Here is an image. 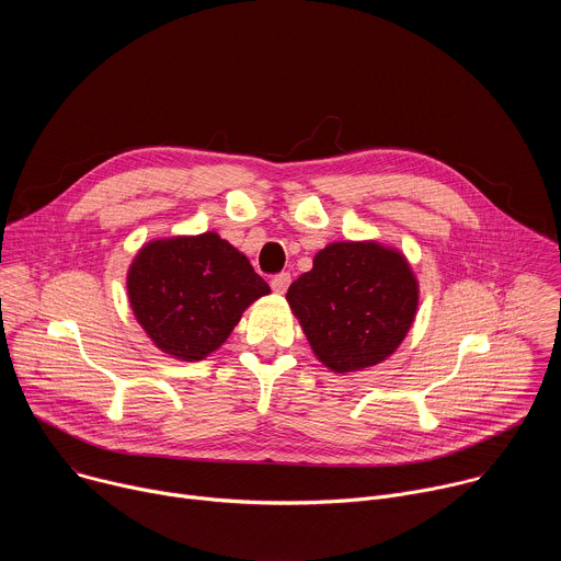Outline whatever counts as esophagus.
I'll return each mask as SVG.
<instances>
[{"mask_svg": "<svg viewBox=\"0 0 561 561\" xmlns=\"http://www.w3.org/2000/svg\"><path fill=\"white\" fill-rule=\"evenodd\" d=\"M288 286H290V273H279L271 279V288L279 295H284L288 290Z\"/></svg>", "mask_w": 561, "mask_h": 561, "instance_id": "1", "label": "esophagus"}]
</instances>
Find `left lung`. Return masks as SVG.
<instances>
[{
	"label": "left lung",
	"mask_w": 561,
	"mask_h": 561,
	"mask_svg": "<svg viewBox=\"0 0 561 561\" xmlns=\"http://www.w3.org/2000/svg\"><path fill=\"white\" fill-rule=\"evenodd\" d=\"M288 306L314 353L333 373L381 364L409 335L420 304L417 277L397 249L333 242L297 277Z\"/></svg>",
	"instance_id": "1"
}]
</instances>
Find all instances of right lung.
I'll use <instances>...</instances> for the list:
<instances>
[{
  "instance_id": "1",
  "label": "right lung",
  "mask_w": 561,
  "mask_h": 561,
  "mask_svg": "<svg viewBox=\"0 0 561 561\" xmlns=\"http://www.w3.org/2000/svg\"><path fill=\"white\" fill-rule=\"evenodd\" d=\"M126 290L150 342L182 362L217 351L242 312L271 293L249 257L213 230L144 244L128 268Z\"/></svg>"
}]
</instances>
